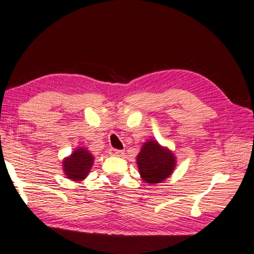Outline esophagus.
I'll list each match as a JSON object with an SVG mask.
<instances>
[{"mask_svg":"<svg viewBox=\"0 0 254 254\" xmlns=\"http://www.w3.org/2000/svg\"><path fill=\"white\" fill-rule=\"evenodd\" d=\"M112 153L114 154V156L117 157H122L124 154V151L123 150H118V149H113V151H112Z\"/></svg>","mask_w":254,"mask_h":254,"instance_id":"obj_1","label":"esophagus"}]
</instances>
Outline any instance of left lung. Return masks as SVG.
Instances as JSON below:
<instances>
[{
	"mask_svg": "<svg viewBox=\"0 0 254 254\" xmlns=\"http://www.w3.org/2000/svg\"><path fill=\"white\" fill-rule=\"evenodd\" d=\"M139 173L147 184H159L173 174L176 158L169 149L163 148L156 140L145 142L136 157Z\"/></svg>",
	"mask_w": 254,
	"mask_h": 254,
	"instance_id": "8db88e82",
	"label": "left lung"
}]
</instances>
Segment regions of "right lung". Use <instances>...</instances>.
<instances>
[{
  "label": "right lung",
  "instance_id": "1",
  "mask_svg": "<svg viewBox=\"0 0 254 254\" xmlns=\"http://www.w3.org/2000/svg\"><path fill=\"white\" fill-rule=\"evenodd\" d=\"M94 162L93 154L84 148L76 149L69 157L63 161L64 173L74 182L83 180L89 173Z\"/></svg>",
  "mask_w": 254,
  "mask_h": 254
}]
</instances>
